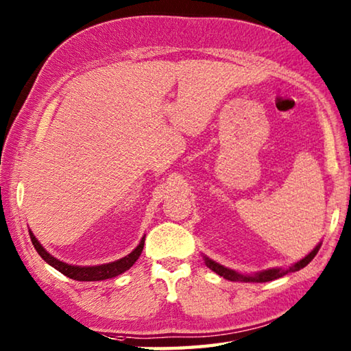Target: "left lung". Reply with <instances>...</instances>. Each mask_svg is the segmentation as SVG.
<instances>
[{
  "instance_id": "1",
  "label": "left lung",
  "mask_w": 351,
  "mask_h": 351,
  "mask_svg": "<svg viewBox=\"0 0 351 351\" xmlns=\"http://www.w3.org/2000/svg\"><path fill=\"white\" fill-rule=\"evenodd\" d=\"M320 246H322V241L313 249V251H311L305 256V258H302L300 261L291 264L290 267H287V269L271 267V269L255 271V274H240V271H237V270H232L230 267H225V266H222V264H219L217 261L208 258L207 255H202V258H204L206 266L210 270H213L215 274H217V275L225 278V279H228V281H232V282H269V281H274V279L282 278L284 275L290 274V271H298V270L303 269L305 266H308V264L313 261V258L317 255Z\"/></svg>"
}]
</instances>
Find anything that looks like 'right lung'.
Masks as SVG:
<instances>
[{"mask_svg":"<svg viewBox=\"0 0 351 351\" xmlns=\"http://www.w3.org/2000/svg\"><path fill=\"white\" fill-rule=\"evenodd\" d=\"M29 231V239L33 241V245L36 247V251L38 252V255L42 258L52 266L53 269H57L58 271H61L64 276L75 279V281H104V279H110V278H115L124 271L129 270L132 266H134L135 261L139 258V255L143 252L144 247V241H145V234L143 236L139 245L132 251L129 255L123 256L120 260H115L112 263H106V264H99V266H76V264H69L61 261L56 256L51 255L46 249L40 245V241L36 239V236L33 234V231Z\"/></svg>","mask_w":351,"mask_h":351,"instance_id":"1","label":"right lung"}]
</instances>
